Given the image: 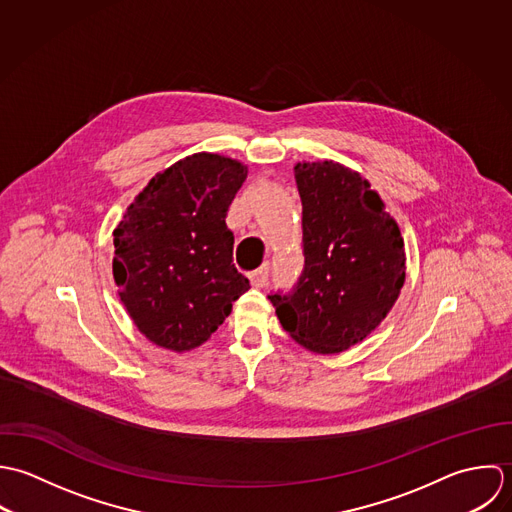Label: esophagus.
I'll return each instance as SVG.
<instances>
[{
    "label": "esophagus",
    "instance_id": "esophagus-1",
    "mask_svg": "<svg viewBox=\"0 0 512 512\" xmlns=\"http://www.w3.org/2000/svg\"><path fill=\"white\" fill-rule=\"evenodd\" d=\"M249 279H251V285H253L255 289L265 287L267 281H269V265L265 263V265H261L259 269H255V271L249 275Z\"/></svg>",
    "mask_w": 512,
    "mask_h": 512
}]
</instances>
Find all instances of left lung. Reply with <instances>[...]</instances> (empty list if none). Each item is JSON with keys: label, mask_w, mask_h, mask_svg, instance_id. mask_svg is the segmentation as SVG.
I'll return each mask as SVG.
<instances>
[{"label": "left lung", "mask_w": 512, "mask_h": 512, "mask_svg": "<svg viewBox=\"0 0 512 512\" xmlns=\"http://www.w3.org/2000/svg\"><path fill=\"white\" fill-rule=\"evenodd\" d=\"M305 269L291 293L269 295L283 328L310 352L362 342L392 310L406 281L404 237L358 172L299 162Z\"/></svg>", "instance_id": "obj_1"}]
</instances>
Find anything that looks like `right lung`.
<instances>
[{
	"label": "right lung",
	"instance_id": "obj_1",
	"mask_svg": "<svg viewBox=\"0 0 512 512\" xmlns=\"http://www.w3.org/2000/svg\"><path fill=\"white\" fill-rule=\"evenodd\" d=\"M245 178L247 166L237 160L192 154L156 174L116 225L118 297L156 346L198 348L249 289L225 225Z\"/></svg>",
	"mask_w": 512,
	"mask_h": 512
}]
</instances>
